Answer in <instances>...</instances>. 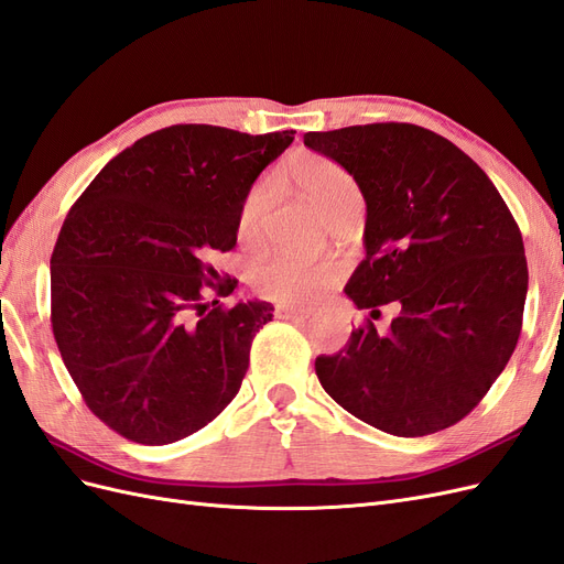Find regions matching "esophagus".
<instances>
[{"mask_svg":"<svg viewBox=\"0 0 564 564\" xmlns=\"http://www.w3.org/2000/svg\"><path fill=\"white\" fill-rule=\"evenodd\" d=\"M275 315L282 317V319H308L311 311L296 308V305H280V308L275 311Z\"/></svg>","mask_w":564,"mask_h":564,"instance_id":"34e87169","label":"esophagus"}]
</instances>
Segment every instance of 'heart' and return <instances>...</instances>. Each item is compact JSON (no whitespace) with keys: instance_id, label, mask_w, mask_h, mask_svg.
<instances>
[{"instance_id":"1","label":"heart","mask_w":564,"mask_h":564,"mask_svg":"<svg viewBox=\"0 0 564 564\" xmlns=\"http://www.w3.org/2000/svg\"><path fill=\"white\" fill-rule=\"evenodd\" d=\"M294 181L301 185L303 195L308 197L315 209L334 224L344 214L360 207L362 195L360 185L346 172L344 166L327 158H303L292 169ZM278 197V185L272 178L256 183L240 209V237L247 242H259L272 204ZM340 275L344 265L308 263L292 259V256H272L251 270V289L261 299L275 303H313L327 289H332Z\"/></svg>"}]
</instances>
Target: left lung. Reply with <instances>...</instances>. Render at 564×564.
<instances>
[{"label":"left lung","instance_id":"left-lung-1","mask_svg":"<svg viewBox=\"0 0 564 564\" xmlns=\"http://www.w3.org/2000/svg\"><path fill=\"white\" fill-rule=\"evenodd\" d=\"M303 143L357 181L367 202L357 308L400 303L379 334L357 327L319 355L322 388L360 421L421 437L468 416L513 355L527 296L522 235L464 150L406 122L311 131Z\"/></svg>","mask_w":564,"mask_h":564}]
</instances>
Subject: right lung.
<instances>
[{
    "label": "right lung",
    "mask_w": 564,
    "mask_h": 564,
    "mask_svg": "<svg viewBox=\"0 0 564 564\" xmlns=\"http://www.w3.org/2000/svg\"><path fill=\"white\" fill-rule=\"evenodd\" d=\"M296 131L174 124L119 152L51 253V329L84 402L139 445L197 433L232 402L272 305L207 301L253 181Z\"/></svg>",
    "instance_id": "add662e5"
}]
</instances>
